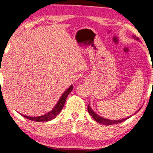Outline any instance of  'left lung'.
Returning <instances> with one entry per match:
<instances>
[{"mask_svg":"<svg viewBox=\"0 0 153 153\" xmlns=\"http://www.w3.org/2000/svg\"><path fill=\"white\" fill-rule=\"evenodd\" d=\"M134 38H135V39L138 40V38L136 36H134ZM90 105H88V111L89 112V114L91 115L92 117H93L94 119L96 120L97 122H98V123H101V124H104V125H113V124H117V123H121V122H123L124 120H127V119L129 118L131 116H129L128 117H126V118H123L122 119V120H108V119H105L104 118V117H102L101 116H100V115H98L97 114H96L93 111V110H91V108Z\"/></svg>","mask_w":153,"mask_h":153,"instance_id":"1","label":"left lung"}]
</instances>
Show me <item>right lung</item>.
Instances as JSON below:
<instances>
[{"mask_svg": "<svg viewBox=\"0 0 153 153\" xmlns=\"http://www.w3.org/2000/svg\"><path fill=\"white\" fill-rule=\"evenodd\" d=\"M0 71H1V70H0ZM73 85H71L70 88H68V89L65 91V93L63 94L62 96L61 97V98H60L59 100L58 103L56 104V106L53 107V109L51 110V112H49L48 113L46 114V115H42V116H38V117L26 116V115H22V114H21V115L22 116L25 117V118H27V119H29V120H35V121H37V122L48 121V120H52V119L55 118V117L57 116L58 114L61 112V110H62L64 105H65V102H66L67 97H68L69 94L71 92V91L73 90Z\"/></svg>", "mask_w": 153, "mask_h": 153, "instance_id": "obj_1", "label": "right lung"}]
</instances>
